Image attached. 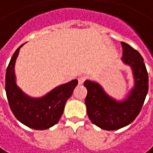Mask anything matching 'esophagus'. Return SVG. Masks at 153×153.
I'll return each instance as SVG.
<instances>
[{
	"mask_svg": "<svg viewBox=\"0 0 153 153\" xmlns=\"http://www.w3.org/2000/svg\"><path fill=\"white\" fill-rule=\"evenodd\" d=\"M77 80H78V83H79V84H82L83 82L86 80V76H80L78 77Z\"/></svg>",
	"mask_w": 153,
	"mask_h": 153,
	"instance_id": "esophagus-1",
	"label": "esophagus"
}]
</instances>
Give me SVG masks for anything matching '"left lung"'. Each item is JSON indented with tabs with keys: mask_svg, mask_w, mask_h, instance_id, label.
Instances as JSON below:
<instances>
[{
	"mask_svg": "<svg viewBox=\"0 0 153 153\" xmlns=\"http://www.w3.org/2000/svg\"><path fill=\"white\" fill-rule=\"evenodd\" d=\"M123 47V62L133 71L135 86L126 100L118 102L110 97L97 82L85 81L87 89L85 104L87 114L92 124L106 130L114 131L132 123L139 114L148 92V73L139 52L126 42Z\"/></svg>",
	"mask_w": 153,
	"mask_h": 153,
	"instance_id": "1",
	"label": "left lung"
}]
</instances>
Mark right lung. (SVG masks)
<instances>
[{
	"mask_svg": "<svg viewBox=\"0 0 153 153\" xmlns=\"http://www.w3.org/2000/svg\"><path fill=\"white\" fill-rule=\"evenodd\" d=\"M22 46V44L16 50L7 68L5 77L7 98L13 114L21 123L35 130H46L58 123L65 104L78 82L75 79L60 85L42 98H31L26 96L17 87L14 70Z\"/></svg>",
	"mask_w": 153,
	"mask_h": 153,
	"instance_id": "1",
	"label": "right lung"
}]
</instances>
